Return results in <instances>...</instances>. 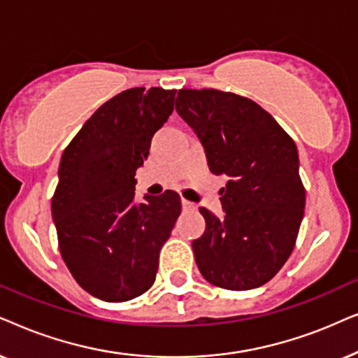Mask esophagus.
<instances>
[{
    "label": "esophagus",
    "mask_w": 358,
    "mask_h": 358,
    "mask_svg": "<svg viewBox=\"0 0 358 358\" xmlns=\"http://www.w3.org/2000/svg\"><path fill=\"white\" fill-rule=\"evenodd\" d=\"M182 206L185 211H196L198 206L192 201H188V199H182Z\"/></svg>",
    "instance_id": "1"
}]
</instances>
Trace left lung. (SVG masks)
<instances>
[{"label":"left lung","mask_w":358,"mask_h":358,"mask_svg":"<svg viewBox=\"0 0 358 358\" xmlns=\"http://www.w3.org/2000/svg\"><path fill=\"white\" fill-rule=\"evenodd\" d=\"M176 111L201 141L209 170L226 175L224 217L199 208L204 234L194 259L209 283L252 289L270 282L292 255L304 214L294 141L255 101L214 88H183Z\"/></svg>","instance_id":"left-lung-1"}]
</instances>
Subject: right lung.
Listing matches in <instances>:
<instances>
[{"mask_svg":"<svg viewBox=\"0 0 358 358\" xmlns=\"http://www.w3.org/2000/svg\"><path fill=\"white\" fill-rule=\"evenodd\" d=\"M176 90L131 88L83 124L62 154L52 217L76 283L103 301L141 296L155 282L162 245L182 213L180 194L136 199V170L173 111Z\"/></svg>","mask_w":358,"mask_h":358,"instance_id":"obj_1","label":"right lung"}]
</instances>
